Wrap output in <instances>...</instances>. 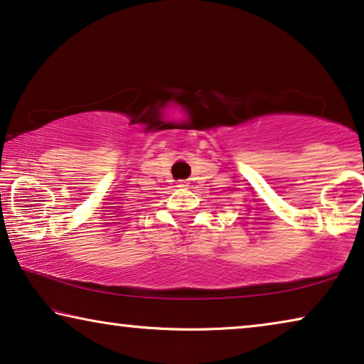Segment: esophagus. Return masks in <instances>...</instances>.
<instances>
[{"mask_svg": "<svg viewBox=\"0 0 364 364\" xmlns=\"http://www.w3.org/2000/svg\"><path fill=\"white\" fill-rule=\"evenodd\" d=\"M188 186H189L188 181H180L176 184V188H180V189H188Z\"/></svg>", "mask_w": 364, "mask_h": 364, "instance_id": "obj_1", "label": "esophagus"}]
</instances>
